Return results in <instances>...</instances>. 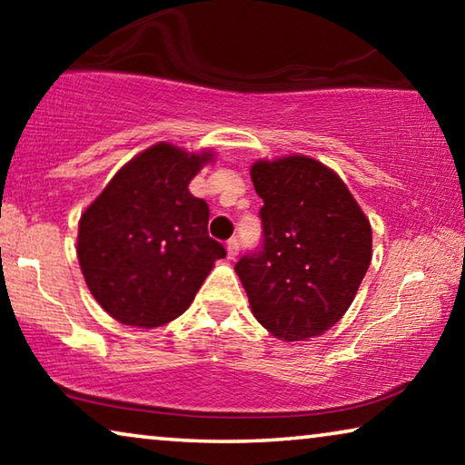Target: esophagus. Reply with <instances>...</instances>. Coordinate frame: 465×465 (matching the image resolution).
Here are the masks:
<instances>
[{
	"instance_id": "1",
	"label": "esophagus",
	"mask_w": 465,
	"mask_h": 465,
	"mask_svg": "<svg viewBox=\"0 0 465 465\" xmlns=\"http://www.w3.org/2000/svg\"><path fill=\"white\" fill-rule=\"evenodd\" d=\"M239 239L237 237H232L231 241H228V243H226V253H228V258H231V260H234V258H237L239 256Z\"/></svg>"
}]
</instances>
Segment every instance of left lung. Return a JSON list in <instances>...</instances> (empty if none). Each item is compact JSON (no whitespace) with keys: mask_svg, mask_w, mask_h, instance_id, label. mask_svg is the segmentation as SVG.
Wrapping results in <instances>:
<instances>
[{"mask_svg":"<svg viewBox=\"0 0 465 465\" xmlns=\"http://www.w3.org/2000/svg\"><path fill=\"white\" fill-rule=\"evenodd\" d=\"M262 243L234 264L256 320L282 341L320 336L345 315L372 258L371 222L334 171L307 156L258 161Z\"/></svg>","mask_w":465,"mask_h":465,"instance_id":"obj_1","label":"left lung"}]
</instances>
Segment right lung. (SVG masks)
Listing matches in <instances>:
<instances>
[{
  "instance_id": "right-lung-1",
  "label": "right lung",
  "mask_w": 465,
  "mask_h": 465,
  "mask_svg": "<svg viewBox=\"0 0 465 465\" xmlns=\"http://www.w3.org/2000/svg\"><path fill=\"white\" fill-rule=\"evenodd\" d=\"M212 154L156 143L126 163L82 213L78 260L88 290L126 326H163L190 307L224 258L209 207L188 183Z\"/></svg>"
}]
</instances>
